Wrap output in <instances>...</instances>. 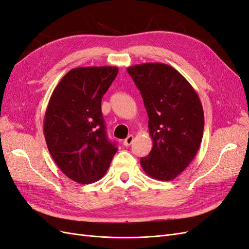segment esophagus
I'll return each instance as SVG.
<instances>
[{
	"instance_id": "esophagus-1",
	"label": "esophagus",
	"mask_w": 249,
	"mask_h": 249,
	"mask_svg": "<svg viewBox=\"0 0 249 249\" xmlns=\"http://www.w3.org/2000/svg\"><path fill=\"white\" fill-rule=\"evenodd\" d=\"M133 141H134V136H133V135H129V136H127L124 140V146H130L132 143H133Z\"/></svg>"
}]
</instances>
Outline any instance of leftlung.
Segmentation results:
<instances>
[{"label": "left lung", "instance_id": "1", "mask_svg": "<svg viewBox=\"0 0 249 249\" xmlns=\"http://www.w3.org/2000/svg\"><path fill=\"white\" fill-rule=\"evenodd\" d=\"M140 90L153 148L140 164L158 180L175 179L196 156L205 117L198 94L172 66L143 63L126 69Z\"/></svg>", "mask_w": 249, "mask_h": 249}]
</instances>
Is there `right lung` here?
<instances>
[{"label": "right lung", "instance_id": "obj_1", "mask_svg": "<svg viewBox=\"0 0 249 249\" xmlns=\"http://www.w3.org/2000/svg\"><path fill=\"white\" fill-rule=\"evenodd\" d=\"M117 72L115 66L77 67L50 99L43 122L49 152L60 170L79 184L101 179L117 152L107 138L101 105Z\"/></svg>", "mask_w": 249, "mask_h": 249}]
</instances>
